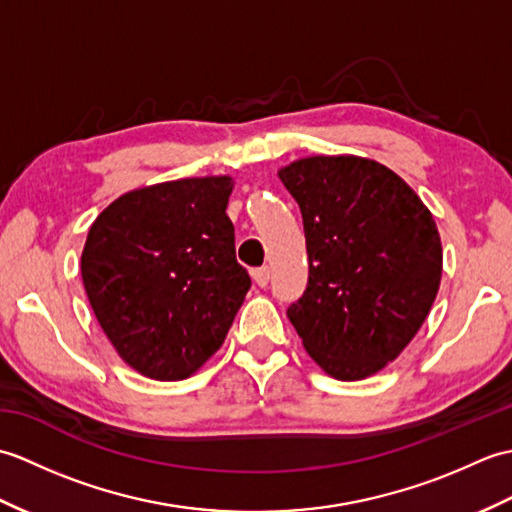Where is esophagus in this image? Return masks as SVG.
Instances as JSON below:
<instances>
[{"label":"esophagus","mask_w":512,"mask_h":512,"mask_svg":"<svg viewBox=\"0 0 512 512\" xmlns=\"http://www.w3.org/2000/svg\"><path fill=\"white\" fill-rule=\"evenodd\" d=\"M253 279H255V284H257L259 288H266L268 281H270V268H268V266L255 268V270H253Z\"/></svg>","instance_id":"esophagus-1"}]
</instances>
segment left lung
<instances>
[{
	"mask_svg": "<svg viewBox=\"0 0 512 512\" xmlns=\"http://www.w3.org/2000/svg\"><path fill=\"white\" fill-rule=\"evenodd\" d=\"M279 178L301 209L310 262L288 319L330 376H372L405 350L436 301L433 215L405 180L361 156L301 158Z\"/></svg>",
	"mask_w": 512,
	"mask_h": 512,
	"instance_id": "8db88e82",
	"label": "left lung"
}]
</instances>
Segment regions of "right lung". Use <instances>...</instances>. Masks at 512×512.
I'll return each mask as SVG.
<instances>
[{
  "instance_id": "1",
  "label": "right lung",
  "mask_w": 512,
  "mask_h": 512,
  "mask_svg": "<svg viewBox=\"0 0 512 512\" xmlns=\"http://www.w3.org/2000/svg\"><path fill=\"white\" fill-rule=\"evenodd\" d=\"M233 180L182 178L129 191L90 226L81 277L123 361L182 380L220 350L250 288L226 215Z\"/></svg>"
}]
</instances>
